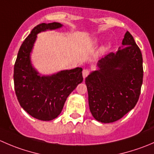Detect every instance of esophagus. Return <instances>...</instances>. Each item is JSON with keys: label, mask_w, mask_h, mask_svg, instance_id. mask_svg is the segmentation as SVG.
<instances>
[{"label": "esophagus", "mask_w": 154, "mask_h": 154, "mask_svg": "<svg viewBox=\"0 0 154 154\" xmlns=\"http://www.w3.org/2000/svg\"><path fill=\"white\" fill-rule=\"evenodd\" d=\"M88 74H89V71H88V69H84L83 71V78H86L87 76L88 75Z\"/></svg>", "instance_id": "esophagus-1"}]
</instances>
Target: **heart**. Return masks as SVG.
<instances>
[{"mask_svg":"<svg viewBox=\"0 0 154 154\" xmlns=\"http://www.w3.org/2000/svg\"><path fill=\"white\" fill-rule=\"evenodd\" d=\"M110 47H111V45H110V43H106V44H105L104 45H103L100 48V51H103V52H104V51H107L108 49H109Z\"/></svg>","mask_w":154,"mask_h":154,"instance_id":"b5f03b06","label":"heart"}]
</instances>
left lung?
<instances>
[{
	"mask_svg": "<svg viewBox=\"0 0 154 154\" xmlns=\"http://www.w3.org/2000/svg\"><path fill=\"white\" fill-rule=\"evenodd\" d=\"M97 67L85 80L89 109L97 121L112 123L134 108L143 80L142 53L128 31L122 47L99 60Z\"/></svg>",
	"mask_w": 154,
	"mask_h": 154,
	"instance_id": "obj_1",
	"label": "left lung"
}]
</instances>
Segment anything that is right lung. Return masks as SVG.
Wrapping results in <instances>:
<instances>
[{"label":"right lung","mask_w":154,"mask_h":154,"mask_svg":"<svg viewBox=\"0 0 154 154\" xmlns=\"http://www.w3.org/2000/svg\"><path fill=\"white\" fill-rule=\"evenodd\" d=\"M62 27L60 23L53 22L42 23L34 27L20 47L14 66L17 99L29 115L41 121L56 119L61 113L68 95L83 80L82 68L42 75L31 63L30 54L37 34Z\"/></svg>","instance_id":"add662e5"}]
</instances>
